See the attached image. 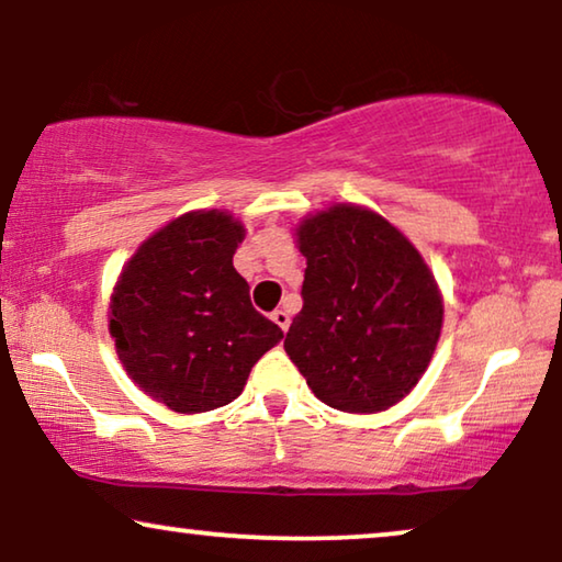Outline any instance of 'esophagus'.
Wrapping results in <instances>:
<instances>
[{"label":"esophagus","mask_w":562,"mask_h":562,"mask_svg":"<svg viewBox=\"0 0 562 562\" xmlns=\"http://www.w3.org/2000/svg\"><path fill=\"white\" fill-rule=\"evenodd\" d=\"M271 319L276 322V325H279L283 333H286L289 329V325H291V317H289V312L286 310H276L273 314H271Z\"/></svg>","instance_id":"obj_1"}]
</instances>
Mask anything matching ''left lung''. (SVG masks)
<instances>
[{"label":"left lung","instance_id":"1","mask_svg":"<svg viewBox=\"0 0 562 562\" xmlns=\"http://www.w3.org/2000/svg\"><path fill=\"white\" fill-rule=\"evenodd\" d=\"M296 235L304 304L283 348L333 409H389L425 373L440 337L432 273L394 225L360 206H329Z\"/></svg>","mask_w":562,"mask_h":562}]
</instances>
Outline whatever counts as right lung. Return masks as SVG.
Returning a JSON list of instances; mask_svg holds the SVG:
<instances>
[{
	"label": "right lung",
	"instance_id": "obj_1",
	"mask_svg": "<svg viewBox=\"0 0 562 562\" xmlns=\"http://www.w3.org/2000/svg\"><path fill=\"white\" fill-rule=\"evenodd\" d=\"M245 229L227 212H191L148 237L110 304L114 348L137 386L168 409L210 412L240 396L281 340L256 312L233 256Z\"/></svg>",
	"mask_w": 562,
	"mask_h": 562
}]
</instances>
